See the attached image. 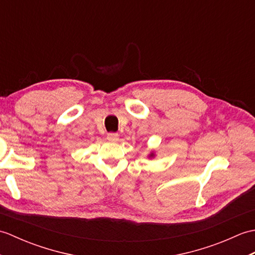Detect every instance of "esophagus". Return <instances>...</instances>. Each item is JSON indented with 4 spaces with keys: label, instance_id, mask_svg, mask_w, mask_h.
Instances as JSON below:
<instances>
[{
    "label": "esophagus",
    "instance_id": "1",
    "mask_svg": "<svg viewBox=\"0 0 255 255\" xmlns=\"http://www.w3.org/2000/svg\"><path fill=\"white\" fill-rule=\"evenodd\" d=\"M107 139L110 140V141L116 142V141H118L119 137H118V134H117V133H115V132H110V133L107 134Z\"/></svg>",
    "mask_w": 255,
    "mask_h": 255
}]
</instances>
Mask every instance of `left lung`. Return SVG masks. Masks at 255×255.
Returning a JSON list of instances; mask_svg holds the SVG:
<instances>
[{
  "label": "left lung",
  "instance_id": "left-lung-1",
  "mask_svg": "<svg viewBox=\"0 0 255 255\" xmlns=\"http://www.w3.org/2000/svg\"><path fill=\"white\" fill-rule=\"evenodd\" d=\"M149 156H150V158H152V156H154V154H153V153H151Z\"/></svg>",
  "mask_w": 255,
  "mask_h": 255
}]
</instances>
